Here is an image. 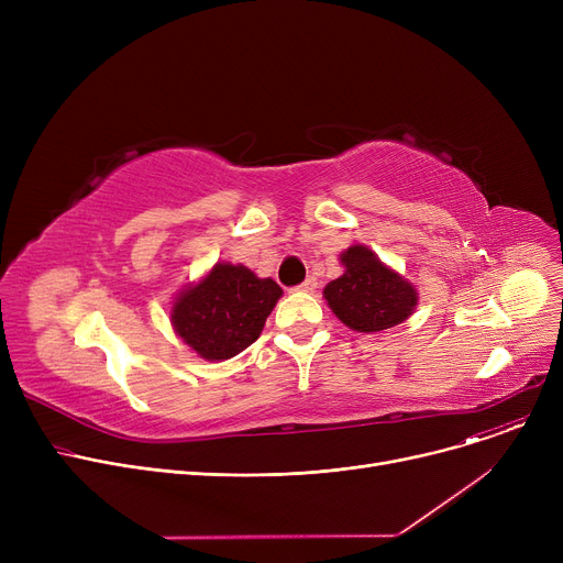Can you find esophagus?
I'll return each mask as SVG.
<instances>
[{
  "label": "esophagus",
  "mask_w": 563,
  "mask_h": 563,
  "mask_svg": "<svg viewBox=\"0 0 563 563\" xmlns=\"http://www.w3.org/2000/svg\"><path fill=\"white\" fill-rule=\"evenodd\" d=\"M297 289H299V291H314V289H317V278H312V276L306 278V283H301Z\"/></svg>",
  "instance_id": "1"
}]
</instances>
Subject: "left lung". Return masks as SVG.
Here are the masks:
<instances>
[{"instance_id": "1", "label": "left lung", "mask_w": 563, "mask_h": 563, "mask_svg": "<svg viewBox=\"0 0 563 563\" xmlns=\"http://www.w3.org/2000/svg\"><path fill=\"white\" fill-rule=\"evenodd\" d=\"M344 274L323 287L331 312L358 333H383L399 327L418 308V287L365 244L342 251Z\"/></svg>"}]
</instances>
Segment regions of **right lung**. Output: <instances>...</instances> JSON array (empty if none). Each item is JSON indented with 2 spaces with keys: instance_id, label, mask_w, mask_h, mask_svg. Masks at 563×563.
I'll list each match as a JSON object with an SVG mask.
<instances>
[{
  "instance_id": "obj_1",
  "label": "right lung",
  "mask_w": 563,
  "mask_h": 563,
  "mask_svg": "<svg viewBox=\"0 0 563 563\" xmlns=\"http://www.w3.org/2000/svg\"><path fill=\"white\" fill-rule=\"evenodd\" d=\"M283 289L244 264L217 262L196 283L177 291L170 327L198 358L221 363L251 346Z\"/></svg>"
}]
</instances>
